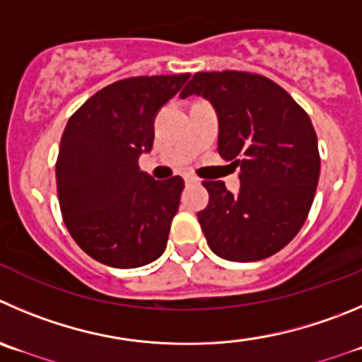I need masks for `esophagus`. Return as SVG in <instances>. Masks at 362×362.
Here are the masks:
<instances>
[{"label": "esophagus", "mask_w": 362, "mask_h": 362, "mask_svg": "<svg viewBox=\"0 0 362 362\" xmlns=\"http://www.w3.org/2000/svg\"><path fill=\"white\" fill-rule=\"evenodd\" d=\"M184 180L187 182V184H198V182H200L197 177H194V175H191V173H185Z\"/></svg>", "instance_id": "1"}]
</instances>
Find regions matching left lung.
I'll return each instance as SVG.
<instances>
[{"label":"left lung","instance_id":"obj_1","mask_svg":"<svg viewBox=\"0 0 362 362\" xmlns=\"http://www.w3.org/2000/svg\"><path fill=\"white\" fill-rule=\"evenodd\" d=\"M204 96L218 114V153L239 168L238 194L205 180L198 212L207 245L221 259L252 262L288 245L314 200L318 139L305 110L266 76L245 71L197 73L180 98Z\"/></svg>","mask_w":362,"mask_h":362}]
</instances>
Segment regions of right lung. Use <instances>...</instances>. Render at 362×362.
I'll return each instance as SVG.
<instances>
[{
	"mask_svg": "<svg viewBox=\"0 0 362 362\" xmlns=\"http://www.w3.org/2000/svg\"><path fill=\"white\" fill-rule=\"evenodd\" d=\"M189 76L119 80L67 121L55 168L60 211L71 238L101 264L139 268L164 253L184 180H153L139 157L153 146L157 112Z\"/></svg>",
	"mask_w": 362,
	"mask_h": 362,
	"instance_id": "obj_1",
	"label": "right lung"
}]
</instances>
